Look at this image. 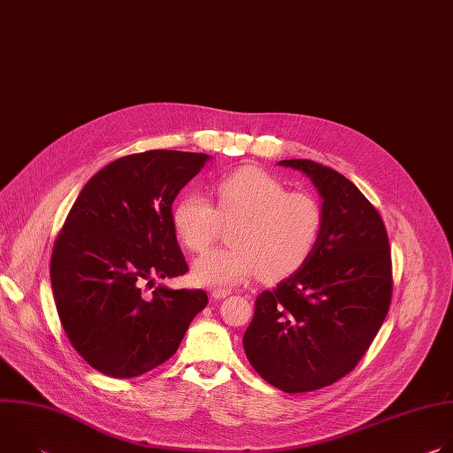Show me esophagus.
I'll list each match as a JSON object with an SVG mask.
<instances>
[{
    "mask_svg": "<svg viewBox=\"0 0 453 453\" xmlns=\"http://www.w3.org/2000/svg\"><path fill=\"white\" fill-rule=\"evenodd\" d=\"M229 294H231V290H227V288H213V290H211V297H213L215 301H222V299H226Z\"/></svg>",
    "mask_w": 453,
    "mask_h": 453,
    "instance_id": "34e87169",
    "label": "esophagus"
}]
</instances>
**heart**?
<instances>
[{
	"instance_id": "obj_1",
	"label": "heart",
	"mask_w": 453,
	"mask_h": 453,
	"mask_svg": "<svg viewBox=\"0 0 453 453\" xmlns=\"http://www.w3.org/2000/svg\"><path fill=\"white\" fill-rule=\"evenodd\" d=\"M217 210L199 193L180 197L172 211L179 240L193 252L206 250L219 236L222 222L231 226L233 245L215 249L193 264L201 285L231 287L257 274L278 281L297 273L315 250L325 211L304 191H287L274 175L245 166L215 184Z\"/></svg>"
}]
</instances>
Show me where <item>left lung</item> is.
<instances>
[{"label": "left lung", "mask_w": 453, "mask_h": 453, "mask_svg": "<svg viewBox=\"0 0 453 453\" xmlns=\"http://www.w3.org/2000/svg\"><path fill=\"white\" fill-rule=\"evenodd\" d=\"M278 165L317 188L325 227L308 262L256 299L243 349L265 381L310 393L355 369L389 311L393 267L381 217L342 173L308 159Z\"/></svg>", "instance_id": "obj_1"}]
</instances>
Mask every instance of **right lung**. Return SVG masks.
<instances>
[{
  "label": "right lung",
  "mask_w": 453,
  "mask_h": 453,
  "mask_svg": "<svg viewBox=\"0 0 453 453\" xmlns=\"http://www.w3.org/2000/svg\"><path fill=\"white\" fill-rule=\"evenodd\" d=\"M211 157L149 150L119 157L82 188L51 254V290L62 328L79 355L112 378L140 376L166 362L204 290L145 285L177 278L188 264L172 204Z\"/></svg>",
  "instance_id": "obj_1"
}]
</instances>
